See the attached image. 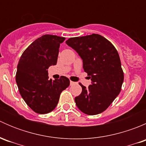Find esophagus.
<instances>
[{
	"label": "esophagus",
	"mask_w": 146,
	"mask_h": 146,
	"mask_svg": "<svg viewBox=\"0 0 146 146\" xmlns=\"http://www.w3.org/2000/svg\"><path fill=\"white\" fill-rule=\"evenodd\" d=\"M75 83H76V82H73V81H70V85H74Z\"/></svg>",
	"instance_id": "esophagus-1"
}]
</instances>
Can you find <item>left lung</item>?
<instances>
[{
	"label": "left lung",
	"instance_id": "1",
	"mask_svg": "<svg viewBox=\"0 0 146 146\" xmlns=\"http://www.w3.org/2000/svg\"><path fill=\"white\" fill-rule=\"evenodd\" d=\"M82 58L92 83L80 84L82 92L75 98L78 108L88 115L100 114L119 95L123 73L118 52L112 44L97 34L70 38L66 42Z\"/></svg>",
	"mask_w": 146,
	"mask_h": 146
}]
</instances>
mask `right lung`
<instances>
[{
    "label": "right lung",
    "mask_w": 146,
    "mask_h": 146,
    "mask_svg": "<svg viewBox=\"0 0 146 146\" xmlns=\"http://www.w3.org/2000/svg\"><path fill=\"white\" fill-rule=\"evenodd\" d=\"M65 39L56 35H43L26 48L19 61L15 78L19 92L26 104L38 114L53 111L61 92L70 85L65 76L48 79L47 70L56 65L60 44Z\"/></svg>",
    "instance_id": "right-lung-1"
}]
</instances>
